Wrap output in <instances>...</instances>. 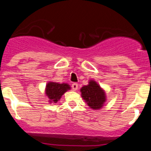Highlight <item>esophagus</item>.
Returning <instances> with one entry per match:
<instances>
[{
  "label": "esophagus",
  "instance_id": "1",
  "mask_svg": "<svg viewBox=\"0 0 151 151\" xmlns=\"http://www.w3.org/2000/svg\"><path fill=\"white\" fill-rule=\"evenodd\" d=\"M72 88H73V91H77V89H78V84L77 83H73V85H72Z\"/></svg>",
  "mask_w": 151,
  "mask_h": 151
}]
</instances>
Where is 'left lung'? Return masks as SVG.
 <instances>
[{
  "label": "left lung",
  "instance_id": "obj_1",
  "mask_svg": "<svg viewBox=\"0 0 151 151\" xmlns=\"http://www.w3.org/2000/svg\"><path fill=\"white\" fill-rule=\"evenodd\" d=\"M80 91L82 98L93 110L101 109L106 101L105 91L94 80H90L88 85L83 86Z\"/></svg>",
  "mask_w": 151,
  "mask_h": 151
}]
</instances>
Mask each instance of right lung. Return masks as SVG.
Listing matches in <instances>:
<instances>
[{"label": "right lung", "instance_id": "obj_1", "mask_svg": "<svg viewBox=\"0 0 151 151\" xmlns=\"http://www.w3.org/2000/svg\"><path fill=\"white\" fill-rule=\"evenodd\" d=\"M70 86L66 83H57L49 82L46 85L45 94L48 97L50 103H57L68 90H70Z\"/></svg>", "mask_w": 151, "mask_h": 151}]
</instances>
